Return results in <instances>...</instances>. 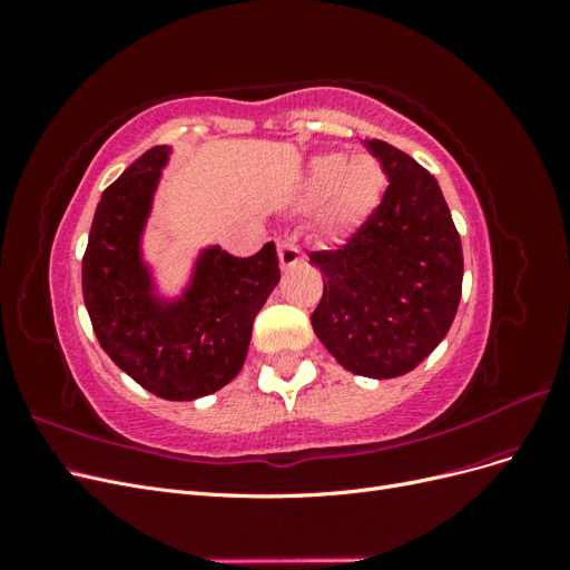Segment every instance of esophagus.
Masks as SVG:
<instances>
[{"instance_id": "esophagus-1", "label": "esophagus", "mask_w": 570, "mask_h": 570, "mask_svg": "<svg viewBox=\"0 0 570 570\" xmlns=\"http://www.w3.org/2000/svg\"><path fill=\"white\" fill-rule=\"evenodd\" d=\"M278 258H281L283 268H292V266H297L299 262H304V254L295 245V239L278 237Z\"/></svg>"}]
</instances>
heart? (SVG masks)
Listing matches in <instances>:
<instances>
[{
	"mask_svg": "<svg viewBox=\"0 0 570 570\" xmlns=\"http://www.w3.org/2000/svg\"><path fill=\"white\" fill-rule=\"evenodd\" d=\"M385 187L383 166L373 157L358 154H323L308 164L304 195L323 199L321 230L331 237L347 235L375 209Z\"/></svg>",
	"mask_w": 570,
	"mask_h": 570,
	"instance_id": "b5f03b06",
	"label": "heart"
}]
</instances>
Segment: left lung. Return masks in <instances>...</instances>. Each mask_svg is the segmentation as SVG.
<instances>
[{
  "mask_svg": "<svg viewBox=\"0 0 570 570\" xmlns=\"http://www.w3.org/2000/svg\"><path fill=\"white\" fill-rule=\"evenodd\" d=\"M366 147L390 185L347 243L308 254L325 275L312 325L340 366L385 381L416 368L450 333L463 254L438 180L383 140Z\"/></svg>",
  "mask_w": 570,
  "mask_h": 570,
  "instance_id": "obj_1",
  "label": "left lung"
}]
</instances>
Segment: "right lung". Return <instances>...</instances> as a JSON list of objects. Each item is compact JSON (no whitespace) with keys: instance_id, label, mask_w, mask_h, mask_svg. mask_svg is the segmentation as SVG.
Instances as JSON below:
<instances>
[{"instance_id":"add662e5","label":"right lung","mask_w":570,"mask_h":570,"mask_svg":"<svg viewBox=\"0 0 570 570\" xmlns=\"http://www.w3.org/2000/svg\"><path fill=\"white\" fill-rule=\"evenodd\" d=\"M168 151L151 147L101 193L82 256V299L120 371L161 400L189 402L243 368L254 318L281 268L273 243L245 258L209 247L180 299L154 295L140 239Z\"/></svg>"}]
</instances>
